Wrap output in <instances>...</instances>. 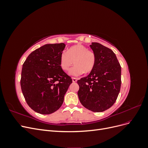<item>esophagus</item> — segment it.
<instances>
[{"mask_svg":"<svg viewBox=\"0 0 148 148\" xmlns=\"http://www.w3.org/2000/svg\"><path fill=\"white\" fill-rule=\"evenodd\" d=\"M72 82H73V83L77 82V78H72Z\"/></svg>","mask_w":148,"mask_h":148,"instance_id":"1","label":"esophagus"}]
</instances>
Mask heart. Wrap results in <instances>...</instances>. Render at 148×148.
I'll return each instance as SVG.
<instances>
[{
  "instance_id": "heart-1",
  "label": "heart",
  "mask_w": 148,
  "mask_h": 148,
  "mask_svg": "<svg viewBox=\"0 0 148 148\" xmlns=\"http://www.w3.org/2000/svg\"><path fill=\"white\" fill-rule=\"evenodd\" d=\"M73 62L75 65L70 71L71 75L78 77L84 72L90 73L96 65V53L82 44H77L70 47L67 52H62L60 57V65L64 71H69Z\"/></svg>"
}]
</instances>
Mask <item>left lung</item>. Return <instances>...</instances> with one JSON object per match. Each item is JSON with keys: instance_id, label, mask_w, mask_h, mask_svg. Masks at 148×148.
I'll use <instances>...</instances> for the list:
<instances>
[{"instance_id": "left-lung-1", "label": "left lung", "mask_w": 148, "mask_h": 148, "mask_svg": "<svg viewBox=\"0 0 148 148\" xmlns=\"http://www.w3.org/2000/svg\"><path fill=\"white\" fill-rule=\"evenodd\" d=\"M96 56L95 69L87 77L78 80V96L89 110L100 112L112 106L121 86V66L114 52L97 42L90 45Z\"/></svg>"}]
</instances>
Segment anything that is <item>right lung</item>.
Listing matches in <instances>:
<instances>
[{
  "mask_svg": "<svg viewBox=\"0 0 148 148\" xmlns=\"http://www.w3.org/2000/svg\"><path fill=\"white\" fill-rule=\"evenodd\" d=\"M64 43L45 44L31 52L22 66L21 88L28 105L41 114H51L63 104L72 79L61 69Z\"/></svg>",
  "mask_w": 148,
  "mask_h": 148,
  "instance_id": "right-lung-1",
  "label": "right lung"
}]
</instances>
